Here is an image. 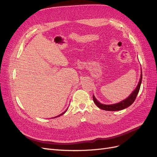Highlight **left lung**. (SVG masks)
I'll return each instance as SVG.
<instances>
[{"label": "left lung", "mask_w": 157, "mask_h": 157, "mask_svg": "<svg viewBox=\"0 0 157 157\" xmlns=\"http://www.w3.org/2000/svg\"><path fill=\"white\" fill-rule=\"evenodd\" d=\"M141 80H142V74L141 75V78H140V82H139L138 84H137V86L136 87V88L135 89L134 91L130 94V96L129 97L127 98L126 99H124V100L122 101L120 103L113 104V105H103V104H101L99 102H98L97 101V99L95 98V97L94 96H93V100H94L95 104H96V105L99 108L103 109V110L113 111L122 110V109H126L128 107L130 106L134 102L135 99L137 97V95L140 91Z\"/></svg>", "instance_id": "8db88e82"}]
</instances>
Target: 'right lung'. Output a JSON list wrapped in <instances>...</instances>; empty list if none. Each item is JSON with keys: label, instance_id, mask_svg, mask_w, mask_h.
<instances>
[{"label": "right lung", "instance_id": "obj_1", "mask_svg": "<svg viewBox=\"0 0 157 157\" xmlns=\"http://www.w3.org/2000/svg\"><path fill=\"white\" fill-rule=\"evenodd\" d=\"M66 111H67V110H66V111H65V112H63V113H61V115H59V116H57V117H56H56H59V116H61V115H63V114H64V113H65ZM54 118H55V117H54Z\"/></svg>", "mask_w": 157, "mask_h": 157}]
</instances>
